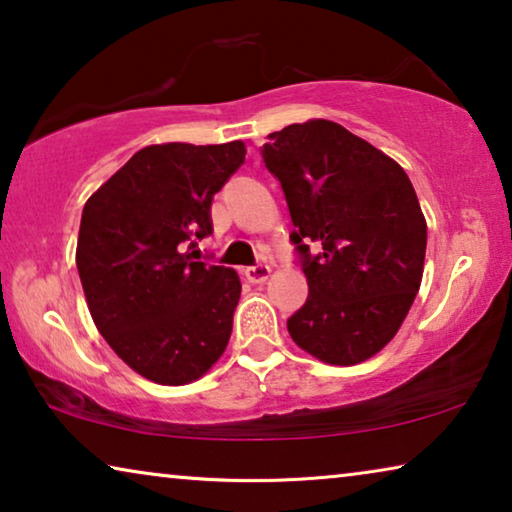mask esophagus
I'll list each match as a JSON object with an SVG mask.
<instances>
[{
  "label": "esophagus",
  "instance_id": "obj_1",
  "mask_svg": "<svg viewBox=\"0 0 512 512\" xmlns=\"http://www.w3.org/2000/svg\"><path fill=\"white\" fill-rule=\"evenodd\" d=\"M246 278L250 280V282H264L266 278H269V273H271V266L269 264H264V262H259V264H255V266H248L246 271Z\"/></svg>",
  "mask_w": 512,
  "mask_h": 512
}]
</instances>
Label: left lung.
I'll list each match as a JSON object with an SVG mask.
<instances>
[{"instance_id": "8db88e82", "label": "left lung", "mask_w": 512, "mask_h": 512, "mask_svg": "<svg viewBox=\"0 0 512 512\" xmlns=\"http://www.w3.org/2000/svg\"><path fill=\"white\" fill-rule=\"evenodd\" d=\"M259 154L285 193L289 241L308 278L289 335L331 365L375 356L423 278L427 225L407 172L326 119L271 133Z\"/></svg>"}]
</instances>
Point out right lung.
Here are the masks:
<instances>
[{
    "instance_id": "add662e5",
    "label": "right lung",
    "mask_w": 512,
    "mask_h": 512,
    "mask_svg": "<svg viewBox=\"0 0 512 512\" xmlns=\"http://www.w3.org/2000/svg\"><path fill=\"white\" fill-rule=\"evenodd\" d=\"M243 158L239 140L144 147L82 209L75 264L91 317L121 361L156 384L195 381L230 342L241 280L200 262L197 243Z\"/></svg>"
}]
</instances>
